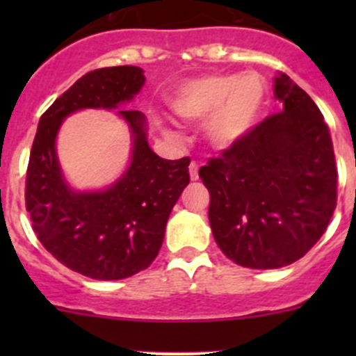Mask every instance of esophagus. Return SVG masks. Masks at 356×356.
<instances>
[{
	"label": "esophagus",
	"mask_w": 356,
	"mask_h": 356,
	"mask_svg": "<svg viewBox=\"0 0 356 356\" xmlns=\"http://www.w3.org/2000/svg\"><path fill=\"white\" fill-rule=\"evenodd\" d=\"M198 161H191V165H189V174H191V179L193 181H196L198 179Z\"/></svg>",
	"instance_id": "1"
}]
</instances>
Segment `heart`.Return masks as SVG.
<instances>
[{"label":"heart","mask_w":356,"mask_h":356,"mask_svg":"<svg viewBox=\"0 0 356 356\" xmlns=\"http://www.w3.org/2000/svg\"><path fill=\"white\" fill-rule=\"evenodd\" d=\"M267 99L265 81L254 72L211 74L182 84L172 98L175 113L188 120H204V132L217 149L243 143L261 117Z\"/></svg>","instance_id":"heart-1"}]
</instances>
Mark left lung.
I'll list each match as a JSON object with an SVG mask.
<instances>
[{"label": "left lung", "instance_id": "1", "mask_svg": "<svg viewBox=\"0 0 356 356\" xmlns=\"http://www.w3.org/2000/svg\"><path fill=\"white\" fill-rule=\"evenodd\" d=\"M274 96L282 111L200 168L215 241L248 268L300 260L325 232L337 201L332 139L318 106L286 74L275 77Z\"/></svg>", "mask_w": 356, "mask_h": 356}]
</instances>
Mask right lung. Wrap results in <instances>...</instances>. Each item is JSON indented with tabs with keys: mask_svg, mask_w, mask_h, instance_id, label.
Returning <instances> with one entry per match:
<instances>
[{
	"mask_svg": "<svg viewBox=\"0 0 356 356\" xmlns=\"http://www.w3.org/2000/svg\"><path fill=\"white\" fill-rule=\"evenodd\" d=\"M145 84L139 67L88 72L41 115L29 156L25 208L41 245L70 270L117 281L155 260L168 215L189 184V156L163 160L146 141L145 115L120 110L134 138L132 161L113 186L74 193L65 184L55 139L62 120L81 108H117Z\"/></svg>",
	"mask_w": 356,
	"mask_h": 356,
	"instance_id": "1",
	"label": "right lung"
}]
</instances>
